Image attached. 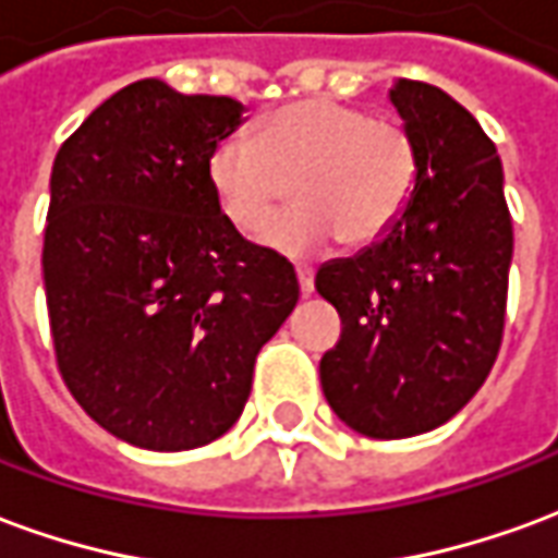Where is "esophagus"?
<instances>
[{
    "label": "esophagus",
    "instance_id": "esophagus-1",
    "mask_svg": "<svg viewBox=\"0 0 558 558\" xmlns=\"http://www.w3.org/2000/svg\"><path fill=\"white\" fill-rule=\"evenodd\" d=\"M295 275H299V287H302V295H311V292H314V268L299 266V268H295Z\"/></svg>",
    "mask_w": 558,
    "mask_h": 558
}]
</instances>
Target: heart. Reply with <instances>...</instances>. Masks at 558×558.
I'll use <instances>...</instances> for the list:
<instances>
[{
  "label": "heart",
  "mask_w": 558,
  "mask_h": 558,
  "mask_svg": "<svg viewBox=\"0 0 558 558\" xmlns=\"http://www.w3.org/2000/svg\"><path fill=\"white\" fill-rule=\"evenodd\" d=\"M418 179V143L407 128L328 98L283 104L259 122L256 140L230 134L208 158L218 208L247 239H263L289 187L296 191L303 208L268 233L287 254L323 247L335 232L352 247L383 239Z\"/></svg>",
  "instance_id": "1"
}]
</instances>
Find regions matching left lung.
Listing matches in <instances>:
<instances>
[{
	"mask_svg": "<svg viewBox=\"0 0 558 558\" xmlns=\"http://www.w3.org/2000/svg\"><path fill=\"white\" fill-rule=\"evenodd\" d=\"M391 104L418 143L412 203L379 242L316 271L343 323L319 362L323 391L374 439L433 430L484 386L514 254L502 160L475 116L418 80H398Z\"/></svg>",
	"mask_w": 558,
	"mask_h": 558,
	"instance_id": "8db88e82",
	"label": "left lung"
}]
</instances>
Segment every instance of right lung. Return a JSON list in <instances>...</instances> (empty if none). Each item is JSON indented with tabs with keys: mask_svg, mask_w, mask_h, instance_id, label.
I'll list each match as a JSON object with an SVG mask.
<instances>
[{
	"mask_svg": "<svg viewBox=\"0 0 558 558\" xmlns=\"http://www.w3.org/2000/svg\"><path fill=\"white\" fill-rule=\"evenodd\" d=\"M242 113L137 80L53 160L41 266L56 364L89 418L148 451L230 430L299 302L290 259L242 239L208 184Z\"/></svg>",
	"mask_w": 558,
	"mask_h": 558,
	"instance_id": "right-lung-1",
	"label": "right lung"
}]
</instances>
